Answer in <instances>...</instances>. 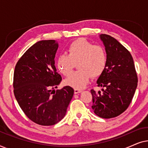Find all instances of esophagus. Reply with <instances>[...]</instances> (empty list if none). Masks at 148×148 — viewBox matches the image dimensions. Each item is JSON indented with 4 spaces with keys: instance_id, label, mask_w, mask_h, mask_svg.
<instances>
[{
    "instance_id": "obj_1",
    "label": "esophagus",
    "mask_w": 148,
    "mask_h": 148,
    "mask_svg": "<svg viewBox=\"0 0 148 148\" xmlns=\"http://www.w3.org/2000/svg\"><path fill=\"white\" fill-rule=\"evenodd\" d=\"M81 92H82V90H77V89H75L74 90V93L75 94H79V93H81Z\"/></svg>"
}]
</instances>
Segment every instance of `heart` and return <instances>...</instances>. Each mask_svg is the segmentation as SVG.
I'll list each match as a JSON object with an SVG mask.
<instances>
[{
    "instance_id": "b5f03b06",
    "label": "heart",
    "mask_w": 148,
    "mask_h": 148,
    "mask_svg": "<svg viewBox=\"0 0 148 148\" xmlns=\"http://www.w3.org/2000/svg\"><path fill=\"white\" fill-rule=\"evenodd\" d=\"M67 54L58 56L56 66L64 75L72 71L75 64L78 63L80 69L70 74L64 81L66 86L75 89H83L90 82L92 77L101 75L107 65L108 57L104 48L94 45L84 38L74 40L66 49Z\"/></svg>"
}]
</instances>
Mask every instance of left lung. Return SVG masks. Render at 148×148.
Segmentation results:
<instances>
[{"instance_id": "left-lung-1", "label": "left lung", "mask_w": 148, "mask_h": 148, "mask_svg": "<svg viewBox=\"0 0 148 148\" xmlns=\"http://www.w3.org/2000/svg\"><path fill=\"white\" fill-rule=\"evenodd\" d=\"M108 61L97 84L102 92L91 90L92 108L103 119L116 117L125 112L131 104L137 86V75L132 56L128 50L112 36L101 34Z\"/></svg>"}]
</instances>
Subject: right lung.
Here are the masks:
<instances>
[{
  "label": "right lung",
  "instance_id": "obj_1",
  "mask_svg": "<svg viewBox=\"0 0 148 148\" xmlns=\"http://www.w3.org/2000/svg\"><path fill=\"white\" fill-rule=\"evenodd\" d=\"M58 42L42 40L31 46L16 64L14 95L30 120L43 126L54 125L65 116L74 94L70 86L54 91L62 77L55 67Z\"/></svg>",
  "mask_w": 148,
  "mask_h": 148
}]
</instances>
